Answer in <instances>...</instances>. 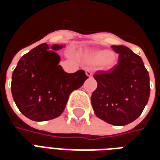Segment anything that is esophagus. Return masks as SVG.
Instances as JSON below:
<instances>
[{
    "label": "esophagus",
    "mask_w": 160,
    "mask_h": 160,
    "mask_svg": "<svg viewBox=\"0 0 160 160\" xmlns=\"http://www.w3.org/2000/svg\"><path fill=\"white\" fill-rule=\"evenodd\" d=\"M86 74H87V76H88L89 78L92 77V71L89 69H87V71H86Z\"/></svg>",
    "instance_id": "esophagus-1"
}]
</instances>
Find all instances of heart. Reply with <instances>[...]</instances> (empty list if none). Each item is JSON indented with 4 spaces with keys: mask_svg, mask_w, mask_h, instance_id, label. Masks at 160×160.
<instances>
[{
    "mask_svg": "<svg viewBox=\"0 0 160 160\" xmlns=\"http://www.w3.org/2000/svg\"><path fill=\"white\" fill-rule=\"evenodd\" d=\"M79 57L87 65H98L104 71L113 69L118 62V54L112 50L105 49H86L79 54Z\"/></svg>",
    "mask_w": 160,
    "mask_h": 160,
    "instance_id": "b5f03b06",
    "label": "heart"
}]
</instances>
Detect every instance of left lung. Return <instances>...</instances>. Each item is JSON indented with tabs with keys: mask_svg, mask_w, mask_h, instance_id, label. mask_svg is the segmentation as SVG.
I'll use <instances>...</instances> for the list:
<instances>
[{
	"mask_svg": "<svg viewBox=\"0 0 160 160\" xmlns=\"http://www.w3.org/2000/svg\"><path fill=\"white\" fill-rule=\"evenodd\" d=\"M119 54L118 62L110 71L93 75L98 87L91 102L95 115L116 126H123L137 119L150 95L149 74L141 56L123 45H112Z\"/></svg>",
	"mask_w": 160,
	"mask_h": 160,
	"instance_id": "1",
	"label": "left lung"
}]
</instances>
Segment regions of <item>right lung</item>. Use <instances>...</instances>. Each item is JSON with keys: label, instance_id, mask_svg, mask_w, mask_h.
Returning <instances> with one entry per match:
<instances>
[{"label": "right lung", "instance_id": "obj_1", "mask_svg": "<svg viewBox=\"0 0 160 160\" xmlns=\"http://www.w3.org/2000/svg\"><path fill=\"white\" fill-rule=\"evenodd\" d=\"M63 46H37L19 59L12 72L13 100L20 112L31 120L43 122L58 118L70 93L88 79L84 70L68 73L59 65L61 58L56 50Z\"/></svg>", "mask_w": 160, "mask_h": 160}]
</instances>
